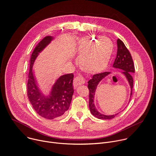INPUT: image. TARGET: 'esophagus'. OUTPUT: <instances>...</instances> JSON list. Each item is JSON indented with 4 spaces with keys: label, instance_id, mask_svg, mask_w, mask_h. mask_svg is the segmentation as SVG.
Wrapping results in <instances>:
<instances>
[{
    "label": "esophagus",
    "instance_id": "34e87169",
    "mask_svg": "<svg viewBox=\"0 0 156 156\" xmlns=\"http://www.w3.org/2000/svg\"><path fill=\"white\" fill-rule=\"evenodd\" d=\"M85 83V79L82 77H76L74 78L73 81V85L74 88H76L77 86L80 85H83Z\"/></svg>",
    "mask_w": 156,
    "mask_h": 156
}]
</instances>
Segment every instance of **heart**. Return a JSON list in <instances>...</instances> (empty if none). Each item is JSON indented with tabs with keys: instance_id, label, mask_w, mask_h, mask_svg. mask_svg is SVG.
<instances>
[{
	"instance_id": "b5f03b06",
	"label": "heart",
	"mask_w": 156,
	"mask_h": 156,
	"mask_svg": "<svg viewBox=\"0 0 156 156\" xmlns=\"http://www.w3.org/2000/svg\"><path fill=\"white\" fill-rule=\"evenodd\" d=\"M79 64L80 68L89 73L102 72L108 66L113 51L109 39H97L83 37L77 44Z\"/></svg>"
}]
</instances>
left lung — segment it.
<instances>
[{"label":"left lung","mask_w":156,"mask_h":156,"mask_svg":"<svg viewBox=\"0 0 156 156\" xmlns=\"http://www.w3.org/2000/svg\"><path fill=\"white\" fill-rule=\"evenodd\" d=\"M117 56L114 63L113 65V68L115 69H120L122 74L125 76L126 77L129 86L130 87V95L129 101L131 99L132 95V88L133 85V80L132 77V74L135 73V66L132 56L126 47L125 44L119 39L117 40ZM111 73L105 72L100 74H97L93 76L88 82V88L89 89V108L91 114L95 117L100 119H112L114 118L119 113H116L113 115H105L101 114L96 108L95 105V93L99 85L100 82L106 77L110 75Z\"/></svg>","instance_id":"obj_1"}]
</instances>
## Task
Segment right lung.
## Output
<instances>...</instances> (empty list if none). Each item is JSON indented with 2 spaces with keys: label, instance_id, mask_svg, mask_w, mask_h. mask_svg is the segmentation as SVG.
Segmentation results:
<instances>
[{
  "label": "right lung",
  "instance_id": "1",
  "mask_svg": "<svg viewBox=\"0 0 156 156\" xmlns=\"http://www.w3.org/2000/svg\"><path fill=\"white\" fill-rule=\"evenodd\" d=\"M54 39L53 36H47L35 47L30 59L27 84V96L33 108L39 115L50 120L63 116L66 112L74 93L73 74L59 76L45 95L39 88L37 77L33 70L37 56Z\"/></svg>",
  "mask_w": 156,
  "mask_h": 156
}]
</instances>
